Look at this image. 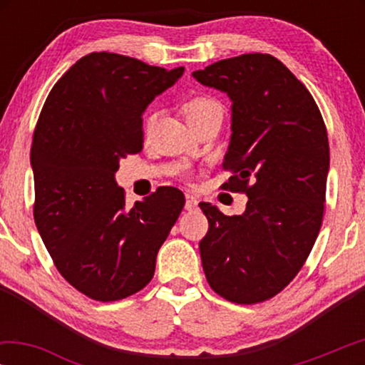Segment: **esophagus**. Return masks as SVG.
<instances>
[{"mask_svg": "<svg viewBox=\"0 0 365 365\" xmlns=\"http://www.w3.org/2000/svg\"><path fill=\"white\" fill-rule=\"evenodd\" d=\"M187 211H192V209L197 207V196L192 192H186V206Z\"/></svg>", "mask_w": 365, "mask_h": 365, "instance_id": "34e87169", "label": "esophagus"}]
</instances>
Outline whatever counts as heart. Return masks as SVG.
Segmentation results:
<instances>
[{
  "label": "heart",
  "instance_id": "b5f03b06",
  "mask_svg": "<svg viewBox=\"0 0 365 365\" xmlns=\"http://www.w3.org/2000/svg\"><path fill=\"white\" fill-rule=\"evenodd\" d=\"M182 111L189 124V123L197 121V119H201L204 116H207V114H212V113L222 114V106L216 101V99L207 98V96H197V98L189 99V101L182 106Z\"/></svg>",
  "mask_w": 365,
  "mask_h": 365
}]
</instances>
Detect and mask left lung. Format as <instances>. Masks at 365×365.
Wrapping results in <instances>:
<instances>
[{"instance_id": "1", "label": "left lung", "mask_w": 365, "mask_h": 365, "mask_svg": "<svg viewBox=\"0 0 365 365\" xmlns=\"http://www.w3.org/2000/svg\"><path fill=\"white\" fill-rule=\"evenodd\" d=\"M192 78L231 99L224 189L247 196L241 216L199 202L209 221L199 242L204 274L227 301H267L297 276L321 229L326 124L306 86L271 54L222 59Z\"/></svg>"}]
</instances>
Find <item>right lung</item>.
Returning <instances> with one entry per match:
<instances>
[{"label":"right lung","instance_id":"1","mask_svg":"<svg viewBox=\"0 0 365 365\" xmlns=\"http://www.w3.org/2000/svg\"><path fill=\"white\" fill-rule=\"evenodd\" d=\"M114 53H91L54 84L31 144L34 222L61 276L96 301L141 291L184 207L159 187L126 207L114 174L143 149V114L182 76Z\"/></svg>","mask_w":365,"mask_h":365}]
</instances>
